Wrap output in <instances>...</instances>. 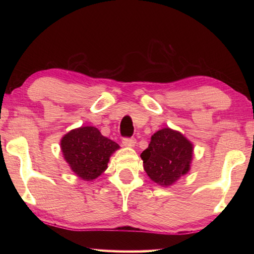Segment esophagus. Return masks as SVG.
<instances>
[{
    "label": "esophagus",
    "instance_id": "1",
    "mask_svg": "<svg viewBox=\"0 0 254 254\" xmlns=\"http://www.w3.org/2000/svg\"><path fill=\"white\" fill-rule=\"evenodd\" d=\"M122 143L124 147H128V148H133L136 143V140L133 139V137H124L122 140Z\"/></svg>",
    "mask_w": 254,
    "mask_h": 254
}]
</instances>
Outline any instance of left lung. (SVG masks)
Instances as JSON below:
<instances>
[{
  "label": "left lung",
  "instance_id": "1",
  "mask_svg": "<svg viewBox=\"0 0 254 254\" xmlns=\"http://www.w3.org/2000/svg\"><path fill=\"white\" fill-rule=\"evenodd\" d=\"M194 144L182 132L163 127L153 133L141 153L149 178L161 187L173 186L190 170Z\"/></svg>",
  "mask_w": 254,
  "mask_h": 254
}]
</instances>
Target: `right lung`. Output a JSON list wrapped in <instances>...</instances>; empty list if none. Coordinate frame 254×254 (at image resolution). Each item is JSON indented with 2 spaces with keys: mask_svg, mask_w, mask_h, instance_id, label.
<instances>
[{
  "mask_svg": "<svg viewBox=\"0 0 254 254\" xmlns=\"http://www.w3.org/2000/svg\"><path fill=\"white\" fill-rule=\"evenodd\" d=\"M63 157L77 177L92 182L107 169L110 158L120 145L102 135L95 127L72 128L60 140Z\"/></svg>",
  "mask_w": 254,
  "mask_h": 254,
  "instance_id": "1",
  "label": "right lung"
}]
</instances>
